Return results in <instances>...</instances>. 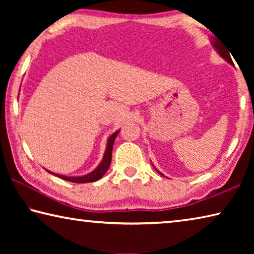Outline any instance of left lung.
Wrapping results in <instances>:
<instances>
[{"label": "left lung", "mask_w": 254, "mask_h": 254, "mask_svg": "<svg viewBox=\"0 0 254 254\" xmlns=\"http://www.w3.org/2000/svg\"><path fill=\"white\" fill-rule=\"evenodd\" d=\"M212 45H213V47H214V49L216 50V53L221 56V57L224 59V60H226L227 63L230 64V65H233V62H232V58H231V56H230V53H229V50H227V48H225V47H223L222 45H221V42L218 41L217 39H215V38H213L212 39ZM153 166V165H152ZM153 168L156 169V171L157 173H159L160 174L161 176H163L160 171H159L156 167L153 166Z\"/></svg>", "instance_id": "1"}]
</instances>
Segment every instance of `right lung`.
Here are the masks:
<instances>
[{
  "label": "right lung",
  "instance_id": "right-lung-1",
  "mask_svg": "<svg viewBox=\"0 0 254 254\" xmlns=\"http://www.w3.org/2000/svg\"><path fill=\"white\" fill-rule=\"evenodd\" d=\"M119 132H120V130L114 132L113 134L109 136V139H107V142H106V149H105V152H104V156H103L102 161L100 162V165H98L96 168L92 171V173L84 175V176H65V175H58V174L51 173V171L47 170V169L46 170L48 171L49 174H53L55 176H57V177H59V178L67 180V182H72V183H77V184L96 182V180L101 179L110 168L111 160H112V149H113L115 137L118 136Z\"/></svg>",
  "mask_w": 254,
  "mask_h": 254
}]
</instances>
